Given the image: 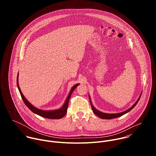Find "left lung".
Listing matches in <instances>:
<instances>
[{"instance_id": "obj_1", "label": "left lung", "mask_w": 156, "mask_h": 156, "mask_svg": "<svg viewBox=\"0 0 156 156\" xmlns=\"http://www.w3.org/2000/svg\"><path fill=\"white\" fill-rule=\"evenodd\" d=\"M141 95H140V98H138V101L133 104L129 108H128V110H125V111H124V112H121V113H118V114H105V113H103V112H100V111H99V110H98L96 108H94V107L93 105V104H92V103H91V99H90V96H89V98H90V102H91V108H92V110H93V112L97 115V116H98L99 117H100L101 119H115V118H117V117H121V116H122L123 115H124V114H126V113H128V112H129V111L131 110V109H133V108H134L135 107V105L137 104V103L138 102V101H139V100L140 99V98H141Z\"/></svg>"}]
</instances>
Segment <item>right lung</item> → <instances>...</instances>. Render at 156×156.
<instances>
[{
    "mask_svg": "<svg viewBox=\"0 0 156 156\" xmlns=\"http://www.w3.org/2000/svg\"><path fill=\"white\" fill-rule=\"evenodd\" d=\"M18 74L17 75V79H16L17 87L18 88V90L20 91L21 98H22V99H23L25 105L28 107V108L30 110L32 111L33 113L39 115L41 117H44V118H47V119H62V117H63L65 115L66 112H67L69 102L70 98L71 97V95H72V93L73 92L75 89L79 85V84H76L72 88V90H71L67 98H66V99L65 101V102L64 103V104L62 107V108H60L59 109H57V110H48H48H42L36 108L32 104H31L27 101V99L25 98L23 94H22L20 88V86L18 85Z\"/></svg>",
    "mask_w": 156,
    "mask_h": 156,
    "instance_id": "add662e5",
    "label": "right lung"
}]
</instances>
